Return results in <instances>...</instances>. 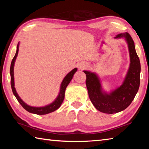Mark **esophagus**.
<instances>
[{"mask_svg": "<svg viewBox=\"0 0 149 149\" xmlns=\"http://www.w3.org/2000/svg\"><path fill=\"white\" fill-rule=\"evenodd\" d=\"M86 66H87L86 64H85V63H81V64H79V65H78V68H79V70H82L85 69V68H86Z\"/></svg>", "mask_w": 149, "mask_h": 149, "instance_id": "obj_1", "label": "esophagus"}]
</instances>
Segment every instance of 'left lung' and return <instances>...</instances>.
I'll return each instance as SVG.
<instances>
[{
    "label": "left lung",
    "mask_w": 149,
    "mask_h": 149,
    "mask_svg": "<svg viewBox=\"0 0 149 149\" xmlns=\"http://www.w3.org/2000/svg\"><path fill=\"white\" fill-rule=\"evenodd\" d=\"M123 37L127 43L130 65L120 87L108 94L102 91L99 78L95 73L84 71L86 74V86L91 101L98 110L106 114H114L125 110L134 99L139 88L141 64L134 42L128 33L118 34L115 38Z\"/></svg>",
    "instance_id": "left-lung-1"
}]
</instances>
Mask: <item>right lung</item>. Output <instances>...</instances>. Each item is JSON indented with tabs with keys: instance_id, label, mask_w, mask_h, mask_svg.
<instances>
[{
	"instance_id": "obj_1",
	"label": "right lung",
	"mask_w": 149,
	"mask_h": 149,
	"mask_svg": "<svg viewBox=\"0 0 149 149\" xmlns=\"http://www.w3.org/2000/svg\"><path fill=\"white\" fill-rule=\"evenodd\" d=\"M18 50H19V43L17 44L16 54H15L14 57L12 60L10 70V77H11V81H10L11 87H12V92H13L14 96L16 97L17 101L19 102V104H21L22 106V107H23L25 110H26L27 112L33 113V114H38V115H44V114H49V113L54 112V111L57 110L58 108L61 106L63 100L64 99V94H65V89H66L68 85L70 84V82L71 81V80L73 78V76H74V74L77 72V69L74 68L65 75V77L64 78V79L62 81L61 85H60V93L58 94V96L56 100H55L53 102H52L51 104L45 106V107H31V106H29L27 104H26L23 100L20 99V97H19L18 95H17L16 89H15L14 87V65L15 61H16V57L17 56V54H18Z\"/></svg>"
}]
</instances>
